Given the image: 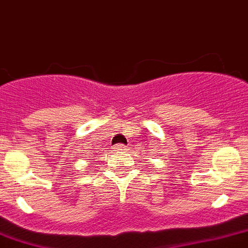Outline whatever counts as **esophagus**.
<instances>
[{"label":"esophagus","instance_id":"esophagus-1","mask_svg":"<svg viewBox=\"0 0 248 248\" xmlns=\"http://www.w3.org/2000/svg\"><path fill=\"white\" fill-rule=\"evenodd\" d=\"M110 152H113V153H120V152H123V150H125V145L123 144H115L114 147L110 148Z\"/></svg>","mask_w":248,"mask_h":248}]
</instances>
